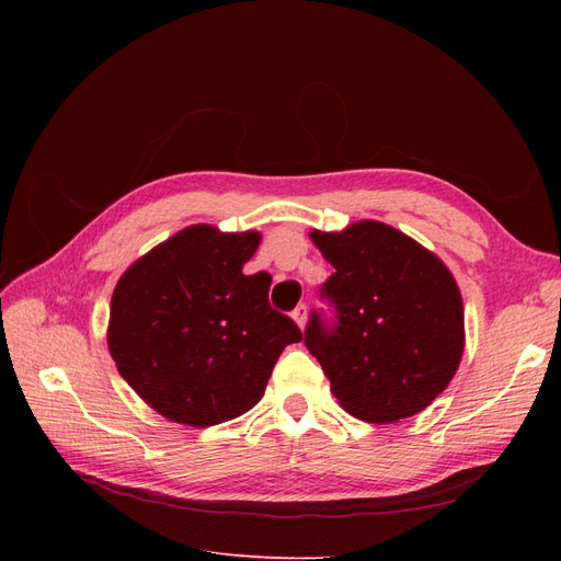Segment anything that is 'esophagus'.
<instances>
[{
	"mask_svg": "<svg viewBox=\"0 0 561 561\" xmlns=\"http://www.w3.org/2000/svg\"><path fill=\"white\" fill-rule=\"evenodd\" d=\"M307 316H309V311H307V304H299V307L293 311V318L297 320V325L304 330V325H307Z\"/></svg>",
	"mask_w": 561,
	"mask_h": 561,
	"instance_id": "1",
	"label": "esophagus"
}]
</instances>
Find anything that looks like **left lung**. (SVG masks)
Returning a JSON list of instances; mask_svg holds the SVG:
<instances>
[{
  "label": "left lung",
  "mask_w": 561,
  "mask_h": 561,
  "mask_svg": "<svg viewBox=\"0 0 561 561\" xmlns=\"http://www.w3.org/2000/svg\"><path fill=\"white\" fill-rule=\"evenodd\" d=\"M334 274L320 297L334 307L325 325L311 313L304 344L339 404L369 423L414 416L443 393L461 363L463 299L445 262L375 219L344 231H311Z\"/></svg>",
  "instance_id": "1"
}]
</instances>
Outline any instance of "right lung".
<instances>
[{
    "mask_svg": "<svg viewBox=\"0 0 561 561\" xmlns=\"http://www.w3.org/2000/svg\"><path fill=\"white\" fill-rule=\"evenodd\" d=\"M257 231L194 225L149 250L118 278L107 346L118 375L151 410L208 428L252 410L287 344L293 318L271 309V276L243 274Z\"/></svg>",
    "mask_w": 561,
    "mask_h": 561,
    "instance_id": "add662e5",
    "label": "right lung"
}]
</instances>
